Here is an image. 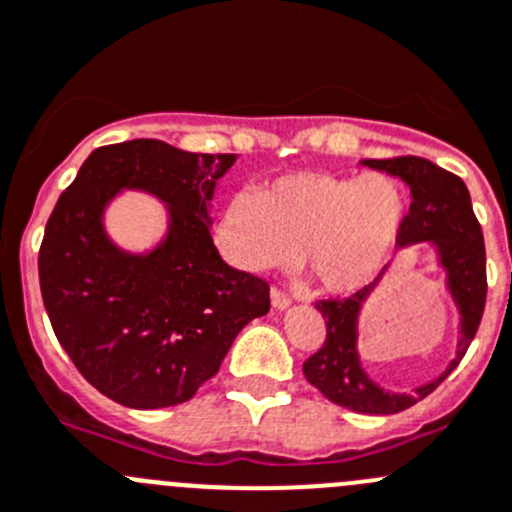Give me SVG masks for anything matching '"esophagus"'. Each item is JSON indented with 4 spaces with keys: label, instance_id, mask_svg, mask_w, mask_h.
<instances>
[{
    "label": "esophagus",
    "instance_id": "obj_1",
    "mask_svg": "<svg viewBox=\"0 0 512 512\" xmlns=\"http://www.w3.org/2000/svg\"><path fill=\"white\" fill-rule=\"evenodd\" d=\"M271 304H274V309L284 311V309H289V306H291V299L284 294V291L271 289Z\"/></svg>",
    "mask_w": 512,
    "mask_h": 512
}]
</instances>
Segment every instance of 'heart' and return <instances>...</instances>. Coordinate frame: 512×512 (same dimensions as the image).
Here are the masks:
<instances>
[{
	"instance_id": "b5f03b06",
	"label": "heart",
	"mask_w": 512,
	"mask_h": 512,
	"mask_svg": "<svg viewBox=\"0 0 512 512\" xmlns=\"http://www.w3.org/2000/svg\"><path fill=\"white\" fill-rule=\"evenodd\" d=\"M405 213V191L389 175L299 170L274 178L261 193H233L216 223V246L246 274L299 256L321 291L347 296L389 264Z\"/></svg>"
}]
</instances>
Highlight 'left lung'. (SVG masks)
Returning <instances> with one entry per match:
<instances>
[{"label": "left lung", "instance_id": "obj_1", "mask_svg": "<svg viewBox=\"0 0 512 512\" xmlns=\"http://www.w3.org/2000/svg\"><path fill=\"white\" fill-rule=\"evenodd\" d=\"M362 165L394 175L410 188V213L402 223L397 248L430 243L435 251V264L445 274V289L460 316L455 357L450 359L440 377L420 384L410 394L389 392L369 377L357 347L359 316L379 281L392 269V264H387L372 284L364 286L349 299L316 304L326 321V339L324 347L304 362V377L326 399H332L334 405L362 412V415H394V412L407 410L415 402L425 399L460 364L467 347L475 339L480 319H483L485 294H488L485 243L478 218L472 213L470 193L455 173H447L432 160L417 158V155L362 160Z\"/></svg>", "mask_w": 512, "mask_h": 512}]
</instances>
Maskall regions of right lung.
I'll return each instance as SVG.
<instances>
[{
    "label": "right lung",
    "mask_w": 512,
    "mask_h": 512,
    "mask_svg": "<svg viewBox=\"0 0 512 512\" xmlns=\"http://www.w3.org/2000/svg\"><path fill=\"white\" fill-rule=\"evenodd\" d=\"M238 155L138 138L92 150L57 201L40 248V289L62 349L82 377L133 410L188 402L243 326L269 311V284L231 269L211 238L216 183ZM140 190L169 226L148 252H125L106 206Z\"/></svg>",
    "instance_id": "add662e5"
}]
</instances>
